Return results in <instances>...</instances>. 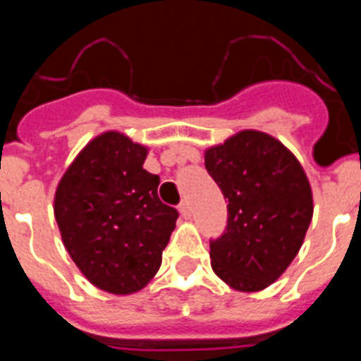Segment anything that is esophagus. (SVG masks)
<instances>
[{
	"label": "esophagus",
	"mask_w": 361,
	"mask_h": 361,
	"mask_svg": "<svg viewBox=\"0 0 361 361\" xmlns=\"http://www.w3.org/2000/svg\"><path fill=\"white\" fill-rule=\"evenodd\" d=\"M178 212H180V215H183L184 219H190V216H191V204H190V200L184 199L183 202L178 204Z\"/></svg>",
	"instance_id": "esophagus-1"
}]
</instances>
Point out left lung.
Returning a JSON list of instances; mask_svg holds the SVG:
<instances>
[{
	"label": "left lung",
	"mask_w": 361,
	"mask_h": 361,
	"mask_svg": "<svg viewBox=\"0 0 361 361\" xmlns=\"http://www.w3.org/2000/svg\"><path fill=\"white\" fill-rule=\"evenodd\" d=\"M206 170L228 199L212 267L238 291H260L288 269L312 219L311 186L295 155L271 135L244 130L206 152Z\"/></svg>",
	"instance_id": "obj_1"
}]
</instances>
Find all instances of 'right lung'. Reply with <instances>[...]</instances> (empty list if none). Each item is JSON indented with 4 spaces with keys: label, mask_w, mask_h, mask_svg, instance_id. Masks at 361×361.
<instances>
[{
    "label": "right lung",
    "mask_w": 361,
    "mask_h": 361,
    "mask_svg": "<svg viewBox=\"0 0 361 361\" xmlns=\"http://www.w3.org/2000/svg\"><path fill=\"white\" fill-rule=\"evenodd\" d=\"M146 148L106 132L86 145L57 186L54 213L66 251L99 289L130 295L162 262L178 212L159 199L142 168Z\"/></svg>",
    "instance_id": "obj_1"
}]
</instances>
